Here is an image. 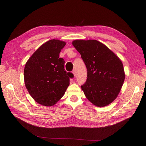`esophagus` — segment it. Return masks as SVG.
<instances>
[{
	"label": "esophagus",
	"instance_id": "obj_1",
	"mask_svg": "<svg viewBox=\"0 0 146 146\" xmlns=\"http://www.w3.org/2000/svg\"><path fill=\"white\" fill-rule=\"evenodd\" d=\"M72 73L73 74V75H74V76H76V71L75 70H73V71H72Z\"/></svg>",
	"mask_w": 146,
	"mask_h": 146
}]
</instances>
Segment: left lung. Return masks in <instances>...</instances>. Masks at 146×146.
I'll return each instance as SVG.
<instances>
[{"label": "left lung", "instance_id": "8db88e82", "mask_svg": "<svg viewBox=\"0 0 146 146\" xmlns=\"http://www.w3.org/2000/svg\"><path fill=\"white\" fill-rule=\"evenodd\" d=\"M72 44L87 68V79L81 86L86 98L97 107L109 105L117 97L124 82L122 61L97 40H75Z\"/></svg>", "mask_w": 146, "mask_h": 146}]
</instances>
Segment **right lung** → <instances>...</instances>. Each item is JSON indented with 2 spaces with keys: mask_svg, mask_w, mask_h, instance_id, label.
I'll use <instances>...</instances> for the list:
<instances>
[{
  "mask_svg": "<svg viewBox=\"0 0 146 146\" xmlns=\"http://www.w3.org/2000/svg\"><path fill=\"white\" fill-rule=\"evenodd\" d=\"M66 42L51 39L42 44L26 63L24 83L36 102L52 106L63 97L73 73L64 70V59L60 57Z\"/></svg>",
  "mask_w": 146,
  "mask_h": 146,
  "instance_id": "add662e5",
  "label": "right lung"
}]
</instances>
